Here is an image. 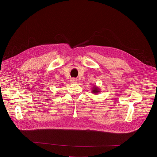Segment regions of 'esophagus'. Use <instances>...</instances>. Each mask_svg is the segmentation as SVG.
<instances>
[{
  "label": "esophagus",
  "mask_w": 157,
  "mask_h": 157,
  "mask_svg": "<svg viewBox=\"0 0 157 157\" xmlns=\"http://www.w3.org/2000/svg\"><path fill=\"white\" fill-rule=\"evenodd\" d=\"M71 82L72 83H77V80H76L75 78H71Z\"/></svg>",
  "instance_id": "obj_1"
}]
</instances>
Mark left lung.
I'll list each match as a JSON object with an SVG mask.
<instances>
[{
	"label": "left lung",
	"mask_w": 157,
	"mask_h": 157,
	"mask_svg": "<svg viewBox=\"0 0 157 157\" xmlns=\"http://www.w3.org/2000/svg\"><path fill=\"white\" fill-rule=\"evenodd\" d=\"M92 94H94L95 95H97L98 94H100V90L98 86H97L96 85H94V86L92 88Z\"/></svg>",
	"instance_id": "obj_1"
}]
</instances>
